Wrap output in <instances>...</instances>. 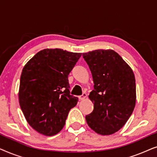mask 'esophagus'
Returning <instances> with one entry per match:
<instances>
[{
	"label": "esophagus",
	"instance_id": "esophagus-1",
	"mask_svg": "<svg viewBox=\"0 0 157 157\" xmlns=\"http://www.w3.org/2000/svg\"><path fill=\"white\" fill-rule=\"evenodd\" d=\"M86 96H87V94H86L83 93L82 95H81V96H78V98L80 100H83V99H85L86 98Z\"/></svg>",
	"mask_w": 157,
	"mask_h": 157
}]
</instances>
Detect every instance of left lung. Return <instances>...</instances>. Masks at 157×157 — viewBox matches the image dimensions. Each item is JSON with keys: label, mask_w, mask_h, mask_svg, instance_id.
Instances as JSON below:
<instances>
[{"label": "left lung", "mask_w": 157, "mask_h": 157, "mask_svg": "<svg viewBox=\"0 0 157 157\" xmlns=\"http://www.w3.org/2000/svg\"><path fill=\"white\" fill-rule=\"evenodd\" d=\"M94 83L89 97L94 110L86 116L89 127L101 135L114 134L126 123L136 104V83L132 68L114 51L83 53Z\"/></svg>", "instance_id": "left-lung-1"}]
</instances>
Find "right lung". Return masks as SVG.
I'll return each instance as SVG.
<instances>
[{"label":"right lung","instance_id":"obj_1","mask_svg":"<svg viewBox=\"0 0 157 157\" xmlns=\"http://www.w3.org/2000/svg\"><path fill=\"white\" fill-rule=\"evenodd\" d=\"M81 56L60 48L44 49L23 67L19 104L28 123L40 134H58L77 104L78 98L70 95L68 76Z\"/></svg>","mask_w":157,"mask_h":157}]
</instances>
